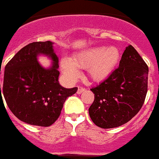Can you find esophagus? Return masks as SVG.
<instances>
[{"instance_id":"1","label":"esophagus","mask_w":159,"mask_h":159,"mask_svg":"<svg viewBox=\"0 0 159 159\" xmlns=\"http://www.w3.org/2000/svg\"><path fill=\"white\" fill-rule=\"evenodd\" d=\"M85 91V87H83V86H78V91H77V93L78 94H80L82 92H84Z\"/></svg>"}]
</instances>
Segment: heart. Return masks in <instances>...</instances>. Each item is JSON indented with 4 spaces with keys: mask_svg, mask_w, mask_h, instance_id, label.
Segmentation results:
<instances>
[{
    "mask_svg": "<svg viewBox=\"0 0 159 159\" xmlns=\"http://www.w3.org/2000/svg\"><path fill=\"white\" fill-rule=\"evenodd\" d=\"M120 52L116 47L107 49L104 46L94 47L74 56L72 59L64 58L61 67L64 74L74 81L80 75V68H86L89 77L99 81L107 78L117 65Z\"/></svg>",
    "mask_w": 159,
    "mask_h": 159,
    "instance_id": "heart-1",
    "label": "heart"
}]
</instances>
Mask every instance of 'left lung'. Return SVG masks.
I'll list each match as a JSON object with an SVG mask.
<instances>
[{
	"instance_id": "left-lung-1",
	"label": "left lung",
	"mask_w": 159,
	"mask_h": 159,
	"mask_svg": "<svg viewBox=\"0 0 159 159\" xmlns=\"http://www.w3.org/2000/svg\"><path fill=\"white\" fill-rule=\"evenodd\" d=\"M148 67L132 45L121 56L117 68L91 89L94 101L89 108L92 121L102 128L127 123L139 112L146 99Z\"/></svg>"
}]
</instances>
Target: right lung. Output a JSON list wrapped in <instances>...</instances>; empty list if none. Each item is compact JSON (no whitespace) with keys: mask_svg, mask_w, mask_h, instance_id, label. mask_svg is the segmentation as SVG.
I'll list each match as a JSON object with an SVG mask.
<instances>
[{"mask_svg":"<svg viewBox=\"0 0 159 159\" xmlns=\"http://www.w3.org/2000/svg\"><path fill=\"white\" fill-rule=\"evenodd\" d=\"M39 53L53 60L45 70L38 63ZM58 57L50 41L34 42L20 49L6 65L2 93L7 106L20 121L49 127L58 119L64 102L78 88L67 89L58 82ZM1 98L3 102L1 92Z\"/></svg>","mask_w":159,"mask_h":159,"instance_id":"add662e5","label":"right lung"}]
</instances>
